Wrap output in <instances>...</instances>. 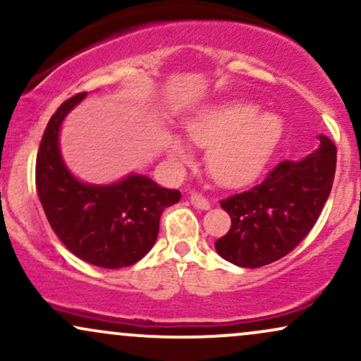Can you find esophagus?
I'll return each mask as SVG.
<instances>
[{"mask_svg":"<svg viewBox=\"0 0 361 361\" xmlns=\"http://www.w3.org/2000/svg\"><path fill=\"white\" fill-rule=\"evenodd\" d=\"M190 200H192V204L197 207V209L200 210H209L210 209V202L207 200L204 195L200 193H192V197H190Z\"/></svg>","mask_w":361,"mask_h":361,"instance_id":"34e87169","label":"esophagus"}]
</instances>
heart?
<instances>
[{"label": "heart", "mask_w": 361, "mask_h": 361, "mask_svg": "<svg viewBox=\"0 0 361 361\" xmlns=\"http://www.w3.org/2000/svg\"><path fill=\"white\" fill-rule=\"evenodd\" d=\"M197 146L209 147L207 168L224 185H241L263 169L283 134L275 114H261L255 103L231 102L207 109L185 126ZM168 154L176 164L192 159V149L178 135H168Z\"/></svg>", "instance_id": "obj_1"}]
</instances>
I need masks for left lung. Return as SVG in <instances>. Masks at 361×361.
<instances>
[{"label":"left lung","mask_w":361,"mask_h":361,"mask_svg":"<svg viewBox=\"0 0 361 361\" xmlns=\"http://www.w3.org/2000/svg\"><path fill=\"white\" fill-rule=\"evenodd\" d=\"M321 147L302 161H281L261 183L221 200L231 229L215 241L224 259L259 268L299 246L322 212L336 173V147L319 135Z\"/></svg>","instance_id":"obj_1"}]
</instances>
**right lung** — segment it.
<instances>
[{"label": "right lung", "instance_id": "add662e5", "mask_svg": "<svg viewBox=\"0 0 361 361\" xmlns=\"http://www.w3.org/2000/svg\"><path fill=\"white\" fill-rule=\"evenodd\" d=\"M85 97L86 91L74 94L49 120L37 152V193L52 231L73 255L94 267H130L154 246L161 214L181 193L140 175L106 186L78 181L62 163L57 139L62 120Z\"/></svg>", "mask_w": 361, "mask_h": 361}]
</instances>
